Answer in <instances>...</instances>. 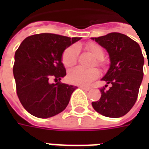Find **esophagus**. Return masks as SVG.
<instances>
[{
  "label": "esophagus",
  "mask_w": 149,
  "mask_h": 149,
  "mask_svg": "<svg viewBox=\"0 0 149 149\" xmlns=\"http://www.w3.org/2000/svg\"><path fill=\"white\" fill-rule=\"evenodd\" d=\"M80 88H82V89H84V90H86V91H88L89 89H90V88L89 87H84V86H80Z\"/></svg>",
  "instance_id": "obj_1"
}]
</instances>
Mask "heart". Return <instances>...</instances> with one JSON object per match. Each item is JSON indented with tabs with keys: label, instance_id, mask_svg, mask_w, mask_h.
<instances>
[{
	"label": "heart",
	"instance_id": "heart-1",
	"mask_svg": "<svg viewBox=\"0 0 149 149\" xmlns=\"http://www.w3.org/2000/svg\"><path fill=\"white\" fill-rule=\"evenodd\" d=\"M86 48L94 57H96V62L97 66L100 68L105 67V62L104 61L103 57L104 52L102 47L97 43H88ZM79 56V47L77 45H73L65 49L61 56L63 65L65 67L69 68L77 64ZM98 70L95 68H84L81 67H76L68 71V81L71 84L77 85H87L92 81L97 79L98 77Z\"/></svg>",
	"mask_w": 149,
	"mask_h": 149
}]
</instances>
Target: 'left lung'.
<instances>
[{
  "instance_id": "left-lung-1",
  "label": "left lung",
  "mask_w": 149,
  "mask_h": 149,
  "mask_svg": "<svg viewBox=\"0 0 149 149\" xmlns=\"http://www.w3.org/2000/svg\"><path fill=\"white\" fill-rule=\"evenodd\" d=\"M109 54L110 68L102 81L109 90L100 88V100L92 105L101 115L117 118L128 113L136 101L144 71V56L140 45L125 34L111 33L92 37ZM149 69V67H148Z\"/></svg>"
}]
</instances>
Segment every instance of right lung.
<instances>
[{"mask_svg":"<svg viewBox=\"0 0 149 149\" xmlns=\"http://www.w3.org/2000/svg\"><path fill=\"white\" fill-rule=\"evenodd\" d=\"M81 37L40 33L26 37L15 52L13 76L17 94L25 109L38 118H49L65 109L76 86L63 84L65 49ZM54 79L58 82L50 84Z\"/></svg>","mask_w":149,"mask_h":149,"instance_id":"right-lung-1","label":"right lung"}]
</instances>
